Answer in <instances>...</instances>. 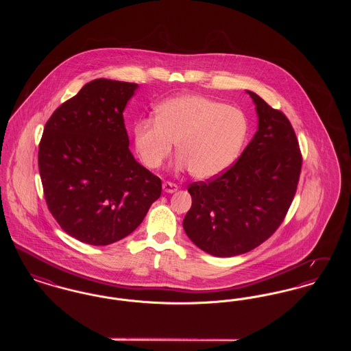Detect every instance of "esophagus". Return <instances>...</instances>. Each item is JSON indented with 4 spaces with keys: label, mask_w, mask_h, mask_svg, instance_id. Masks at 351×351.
<instances>
[{
    "label": "esophagus",
    "mask_w": 351,
    "mask_h": 351,
    "mask_svg": "<svg viewBox=\"0 0 351 351\" xmlns=\"http://www.w3.org/2000/svg\"><path fill=\"white\" fill-rule=\"evenodd\" d=\"M178 185L175 183H171V182H165L163 183V191L166 192V193H173V192H176L178 191Z\"/></svg>",
    "instance_id": "1"
}]
</instances>
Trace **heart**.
<instances>
[{
    "instance_id": "heart-1",
    "label": "heart",
    "mask_w": 351,
    "mask_h": 351,
    "mask_svg": "<svg viewBox=\"0 0 351 351\" xmlns=\"http://www.w3.org/2000/svg\"><path fill=\"white\" fill-rule=\"evenodd\" d=\"M247 135V118L232 105L185 93L156 108V119L145 118L134 128L135 149L145 166L159 168L173 145L179 168L197 179H210L229 167Z\"/></svg>"
}]
</instances>
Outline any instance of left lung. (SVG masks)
Segmentation results:
<instances>
[{
	"label": "left lung",
	"mask_w": 351,
	"mask_h": 351,
	"mask_svg": "<svg viewBox=\"0 0 351 351\" xmlns=\"http://www.w3.org/2000/svg\"><path fill=\"white\" fill-rule=\"evenodd\" d=\"M258 132L233 166L188 185L184 230L201 250L234 256L262 245L282 225L300 179L302 155L289 119L254 92Z\"/></svg>",
	"instance_id": "1"
}]
</instances>
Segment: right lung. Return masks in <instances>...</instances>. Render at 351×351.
<instances>
[{
  "label": "right lung",
  "mask_w": 351,
  "mask_h": 351,
  "mask_svg": "<svg viewBox=\"0 0 351 351\" xmlns=\"http://www.w3.org/2000/svg\"><path fill=\"white\" fill-rule=\"evenodd\" d=\"M138 85L96 79L47 121L38 151L52 217L80 242L106 246L133 233L162 180L129 150L123 110Z\"/></svg>",
  "instance_id": "1"
}]
</instances>
